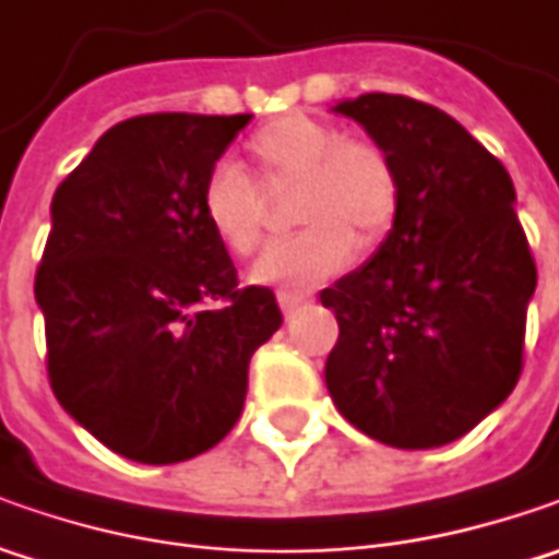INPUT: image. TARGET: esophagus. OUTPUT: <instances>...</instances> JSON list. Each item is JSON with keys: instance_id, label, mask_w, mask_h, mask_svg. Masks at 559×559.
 Instances as JSON below:
<instances>
[{"instance_id": "obj_1", "label": "esophagus", "mask_w": 559, "mask_h": 559, "mask_svg": "<svg viewBox=\"0 0 559 559\" xmlns=\"http://www.w3.org/2000/svg\"><path fill=\"white\" fill-rule=\"evenodd\" d=\"M308 298H311V292H292V289L276 292V301H280V308H283L286 313H292L295 308H301Z\"/></svg>"}]
</instances>
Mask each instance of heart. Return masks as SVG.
<instances>
[{"label": "heart", "mask_w": 559, "mask_h": 559, "mask_svg": "<svg viewBox=\"0 0 559 559\" xmlns=\"http://www.w3.org/2000/svg\"><path fill=\"white\" fill-rule=\"evenodd\" d=\"M258 180H295L292 217L305 224L264 248L248 276L258 286L301 289L345 267L357 246H376L397 217L401 177L392 155L370 140H345L333 123L286 115L248 136ZM199 211L214 239L248 254L264 233L258 186L233 164H214L199 192Z\"/></svg>", "instance_id": "obj_1"}]
</instances>
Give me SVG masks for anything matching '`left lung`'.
Wrapping results in <instances>:
<instances>
[{
    "label": "left lung",
    "mask_w": 559,
    "mask_h": 559,
    "mask_svg": "<svg viewBox=\"0 0 559 559\" xmlns=\"http://www.w3.org/2000/svg\"><path fill=\"white\" fill-rule=\"evenodd\" d=\"M335 111L392 155L401 204L373 258L320 292L338 320L326 389L364 436L439 448L488 417L523 373L538 270L513 180L436 105L367 93Z\"/></svg>",
    "instance_id": "1"
}]
</instances>
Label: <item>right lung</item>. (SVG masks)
Listing matches in <instances>:
<instances>
[{
	"instance_id": "add662e5",
	"label": "right lung",
	"mask_w": 559,
	"mask_h": 559,
	"mask_svg": "<svg viewBox=\"0 0 559 559\" xmlns=\"http://www.w3.org/2000/svg\"><path fill=\"white\" fill-rule=\"evenodd\" d=\"M251 115L120 120L55 189L36 267L58 404L136 463H180L242 414L248 360L280 330L267 286L239 289L199 211Z\"/></svg>"
}]
</instances>
